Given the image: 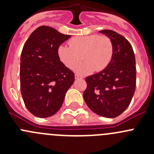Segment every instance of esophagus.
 I'll return each instance as SVG.
<instances>
[{
    "label": "esophagus",
    "mask_w": 154,
    "mask_h": 154,
    "mask_svg": "<svg viewBox=\"0 0 154 154\" xmlns=\"http://www.w3.org/2000/svg\"><path fill=\"white\" fill-rule=\"evenodd\" d=\"M83 77H82V76L79 75V74H75V79H83Z\"/></svg>",
    "instance_id": "esophagus-1"
}]
</instances>
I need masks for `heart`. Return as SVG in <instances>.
Wrapping results in <instances>:
<instances>
[{
    "mask_svg": "<svg viewBox=\"0 0 154 154\" xmlns=\"http://www.w3.org/2000/svg\"><path fill=\"white\" fill-rule=\"evenodd\" d=\"M70 48L59 46L57 55L60 61L68 68H73L80 60L83 62L75 66L74 71L80 74H88L105 69L112 57V43L107 36L99 35H79L68 41Z\"/></svg>",
    "mask_w": 154,
    "mask_h": 154,
    "instance_id": "b5f03b06",
    "label": "heart"
}]
</instances>
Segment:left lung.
I'll list each match as a JSON object with an SVG mask.
<instances>
[{"label": "left lung", "mask_w": 154, "mask_h": 154, "mask_svg": "<svg viewBox=\"0 0 154 154\" xmlns=\"http://www.w3.org/2000/svg\"><path fill=\"white\" fill-rule=\"evenodd\" d=\"M112 43V60L103 71L86 78L83 98L88 108L106 118L120 116L129 106L136 89V59L130 43L110 29L99 31Z\"/></svg>", "instance_id": "left-lung-1"}]
</instances>
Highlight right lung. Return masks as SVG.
<instances>
[{
  "label": "right lung",
  "mask_w": 154,
  "mask_h": 154,
  "mask_svg": "<svg viewBox=\"0 0 154 154\" xmlns=\"http://www.w3.org/2000/svg\"><path fill=\"white\" fill-rule=\"evenodd\" d=\"M71 37L48 26L30 34L21 55L20 84L24 104L38 118L59 111L66 92L74 82V74L57 55L59 46Z\"/></svg>",
  "instance_id": "1"
}]
</instances>
